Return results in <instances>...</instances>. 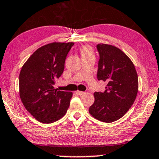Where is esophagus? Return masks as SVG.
<instances>
[{"mask_svg": "<svg viewBox=\"0 0 159 159\" xmlns=\"http://www.w3.org/2000/svg\"><path fill=\"white\" fill-rule=\"evenodd\" d=\"M84 92H83V91H79V90H77L76 91V94H77L78 95H83V94H84Z\"/></svg>", "mask_w": 159, "mask_h": 159, "instance_id": "obj_1", "label": "esophagus"}]
</instances>
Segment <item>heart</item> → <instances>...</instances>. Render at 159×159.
Masks as SVG:
<instances>
[{
  "label": "heart",
  "mask_w": 159,
  "mask_h": 159,
  "mask_svg": "<svg viewBox=\"0 0 159 159\" xmlns=\"http://www.w3.org/2000/svg\"><path fill=\"white\" fill-rule=\"evenodd\" d=\"M81 55H85L87 54H93V51H92V49L89 46H84L81 48Z\"/></svg>",
  "instance_id": "obj_1"
}]
</instances>
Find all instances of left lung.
I'll return each mask as SVG.
<instances>
[{"mask_svg": "<svg viewBox=\"0 0 159 159\" xmlns=\"http://www.w3.org/2000/svg\"><path fill=\"white\" fill-rule=\"evenodd\" d=\"M97 77L107 83L104 93H95L89 112L98 121L110 123L123 117L136 98L139 78L133 61L115 46L98 43Z\"/></svg>", "mask_w": 159, "mask_h": 159, "instance_id": "obj_1", "label": "left lung"}]
</instances>
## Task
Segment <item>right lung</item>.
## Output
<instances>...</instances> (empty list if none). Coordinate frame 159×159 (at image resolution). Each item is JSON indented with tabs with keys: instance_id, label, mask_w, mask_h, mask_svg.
<instances>
[{
	"instance_id": "right-lung-1",
	"label": "right lung",
	"mask_w": 159,
	"mask_h": 159,
	"mask_svg": "<svg viewBox=\"0 0 159 159\" xmlns=\"http://www.w3.org/2000/svg\"><path fill=\"white\" fill-rule=\"evenodd\" d=\"M73 42H52L38 48L23 65L19 75V95L26 110L38 120L50 124L66 114L72 92L55 89L66 55Z\"/></svg>"
}]
</instances>
